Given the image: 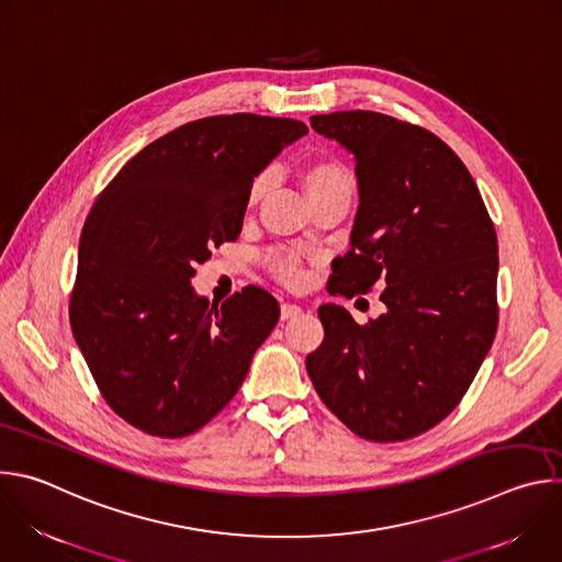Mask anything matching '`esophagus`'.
<instances>
[{"label":"esophagus","instance_id":"1","mask_svg":"<svg viewBox=\"0 0 562 562\" xmlns=\"http://www.w3.org/2000/svg\"><path fill=\"white\" fill-rule=\"evenodd\" d=\"M300 313H302V306H300V304L284 302V304L280 306V315H282V319H291V317H295V315H300Z\"/></svg>","mask_w":562,"mask_h":562}]
</instances>
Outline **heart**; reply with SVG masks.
I'll return each mask as SVG.
<instances>
[{"label":"heart","instance_id":"heart-1","mask_svg":"<svg viewBox=\"0 0 562 562\" xmlns=\"http://www.w3.org/2000/svg\"><path fill=\"white\" fill-rule=\"evenodd\" d=\"M300 180H302V187H304L308 200L323 198L329 193H353V189H356V178H353L351 169L342 162V159H338L334 155H319V157L308 159V162H304V167L300 171ZM267 184H269L267 173H260L258 178H254V182L249 184V191H247L249 206H256L262 200ZM269 269H271L273 278L286 286H300L304 282V267L295 254L276 251L269 258Z\"/></svg>","mask_w":562,"mask_h":562}]
</instances>
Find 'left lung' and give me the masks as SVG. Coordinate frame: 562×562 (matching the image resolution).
Segmentation results:
<instances>
[{
	"mask_svg": "<svg viewBox=\"0 0 562 562\" xmlns=\"http://www.w3.org/2000/svg\"><path fill=\"white\" fill-rule=\"evenodd\" d=\"M356 155L360 206L329 293L375 282L386 311L358 325L317 308L325 340L306 356L323 403L360 438L409 440L447 418L498 329V239L462 159L431 131L375 111L313 115Z\"/></svg>",
	"mask_w": 562,
	"mask_h": 562,
	"instance_id": "left-lung-1",
	"label": "left lung"
}]
</instances>
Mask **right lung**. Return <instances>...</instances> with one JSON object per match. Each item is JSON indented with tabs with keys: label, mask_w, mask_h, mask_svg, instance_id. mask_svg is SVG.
I'll list each match as a JSON object with an SVG mask.
<instances>
[{
	"label": "right lung",
	"mask_w": 562,
	"mask_h": 562,
	"mask_svg": "<svg viewBox=\"0 0 562 562\" xmlns=\"http://www.w3.org/2000/svg\"><path fill=\"white\" fill-rule=\"evenodd\" d=\"M306 131L291 117H202L144 146L98 195L68 315L102 397L131 427L195 434L247 378L278 300L245 286L211 306L191 278L213 247L237 239L249 184Z\"/></svg>",
	"instance_id": "right-lung-1"
}]
</instances>
